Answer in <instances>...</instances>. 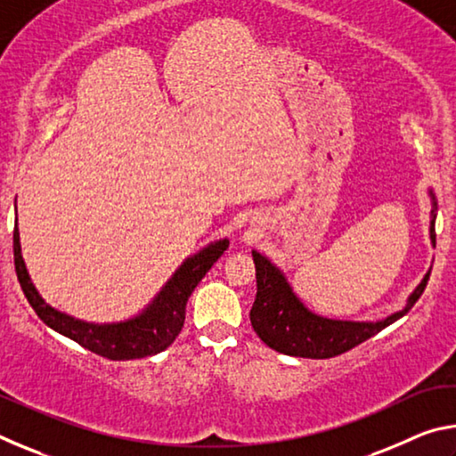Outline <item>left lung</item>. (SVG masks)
I'll list each match as a JSON object with an SVG mask.
<instances>
[{
	"instance_id": "8db88e82",
	"label": "left lung",
	"mask_w": 456,
	"mask_h": 456,
	"mask_svg": "<svg viewBox=\"0 0 456 456\" xmlns=\"http://www.w3.org/2000/svg\"><path fill=\"white\" fill-rule=\"evenodd\" d=\"M432 211H430V241L435 245V219H436V197L428 191ZM256 261L257 296L251 307V326L256 334L275 352L288 354L297 358H334L339 354L352 350L354 346L366 342L376 336L386 326L403 318L422 296L430 272L422 277L416 289L408 296L403 310L378 322H348L330 320L323 315L307 310L302 299L293 293L288 277L280 267H275L259 251H251Z\"/></svg>"
}]
</instances>
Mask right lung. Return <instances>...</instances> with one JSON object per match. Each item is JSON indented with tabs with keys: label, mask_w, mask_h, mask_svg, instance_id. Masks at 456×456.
Returning a JSON list of instances; mask_svg holds the SVG:
<instances>
[{
	"label": "right lung",
	"mask_w": 456,
	"mask_h": 456,
	"mask_svg": "<svg viewBox=\"0 0 456 456\" xmlns=\"http://www.w3.org/2000/svg\"><path fill=\"white\" fill-rule=\"evenodd\" d=\"M227 247L229 239H219V241L203 247L195 256L184 259L171 280L165 283V288L134 318L112 323H92L72 318V315L45 304V299L37 293L36 285L29 280L24 257H21L18 217H15L13 229L15 273H18V281L37 318L45 326L56 330L58 334L74 339L82 348L108 360H136L167 350L175 342V338L181 334L184 310H187L192 289L213 267L215 261L225 253Z\"/></svg>",
	"instance_id": "add662e5"
}]
</instances>
